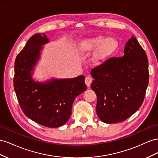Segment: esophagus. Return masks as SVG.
Returning a JSON list of instances; mask_svg holds the SVG:
<instances>
[{"label": "esophagus", "instance_id": "obj_1", "mask_svg": "<svg viewBox=\"0 0 158 158\" xmlns=\"http://www.w3.org/2000/svg\"><path fill=\"white\" fill-rule=\"evenodd\" d=\"M92 81H93V78L90 76L86 77V78H85V82L87 85V87H89L91 86V84Z\"/></svg>", "mask_w": 158, "mask_h": 158}]
</instances>
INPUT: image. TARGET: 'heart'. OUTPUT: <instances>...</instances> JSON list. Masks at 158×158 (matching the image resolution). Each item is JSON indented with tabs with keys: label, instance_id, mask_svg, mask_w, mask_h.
Returning <instances> with one entry per match:
<instances>
[{
	"label": "heart",
	"instance_id": "1",
	"mask_svg": "<svg viewBox=\"0 0 158 158\" xmlns=\"http://www.w3.org/2000/svg\"><path fill=\"white\" fill-rule=\"evenodd\" d=\"M98 48L95 54V57L98 60L106 58L113 53L118 46V43L115 38L109 37L106 39L103 36H97L88 40L83 44L82 49L84 51H90Z\"/></svg>",
	"mask_w": 158,
	"mask_h": 158
}]
</instances>
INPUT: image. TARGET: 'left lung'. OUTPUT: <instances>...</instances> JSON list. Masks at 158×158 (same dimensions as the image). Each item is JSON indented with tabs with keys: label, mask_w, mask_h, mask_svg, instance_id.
I'll use <instances>...</instances> for the list:
<instances>
[{
	"label": "left lung",
	"mask_w": 158,
	"mask_h": 158,
	"mask_svg": "<svg viewBox=\"0 0 158 158\" xmlns=\"http://www.w3.org/2000/svg\"><path fill=\"white\" fill-rule=\"evenodd\" d=\"M124 53L91 71L94 78L91 87L97 97V114L108 124L123 122L139 109L149 82L148 57L136 38L128 40Z\"/></svg>",
	"instance_id": "1"
}]
</instances>
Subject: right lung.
Listing matches in <instances>:
<instances>
[{"instance_id":"1","label":"right lung","mask_w":158,"mask_h":158,"mask_svg":"<svg viewBox=\"0 0 158 158\" xmlns=\"http://www.w3.org/2000/svg\"><path fill=\"white\" fill-rule=\"evenodd\" d=\"M49 40L44 34L32 35L15 63L14 88L22 110L29 118L48 128L64 125L71 115L75 98L87 89L85 76L34 81L31 71L40 57L42 46Z\"/></svg>"}]
</instances>
